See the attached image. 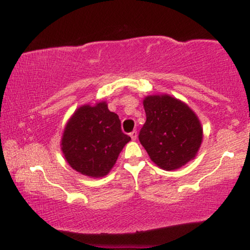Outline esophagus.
Listing matches in <instances>:
<instances>
[{
	"mask_svg": "<svg viewBox=\"0 0 250 250\" xmlns=\"http://www.w3.org/2000/svg\"><path fill=\"white\" fill-rule=\"evenodd\" d=\"M130 137H131V140H133V141H135V140L137 139V131H136V130L131 131V133H130Z\"/></svg>",
	"mask_w": 250,
	"mask_h": 250,
	"instance_id": "obj_1",
	"label": "esophagus"
}]
</instances>
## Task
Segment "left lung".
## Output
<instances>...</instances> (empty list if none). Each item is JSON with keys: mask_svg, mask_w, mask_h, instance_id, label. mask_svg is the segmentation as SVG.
<instances>
[{"mask_svg": "<svg viewBox=\"0 0 250 250\" xmlns=\"http://www.w3.org/2000/svg\"><path fill=\"white\" fill-rule=\"evenodd\" d=\"M143 107L147 121L139 140L151 161L163 170H175L194 160L203 129L190 107L168 94L146 96Z\"/></svg>", "mask_w": 250, "mask_h": 250, "instance_id": "obj_1", "label": "left lung"}]
</instances>
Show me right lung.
Masks as SVG:
<instances>
[{"instance_id":"obj_1","label":"right lung","mask_w":250,"mask_h":250,"mask_svg":"<svg viewBox=\"0 0 250 250\" xmlns=\"http://www.w3.org/2000/svg\"><path fill=\"white\" fill-rule=\"evenodd\" d=\"M129 141L119 115L102 101L76 109L63 130L61 150L74 170L97 179L111 170Z\"/></svg>"}]
</instances>
